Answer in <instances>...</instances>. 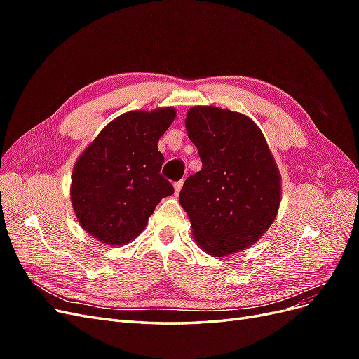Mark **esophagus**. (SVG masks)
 <instances>
[{
	"label": "esophagus",
	"instance_id": "esophagus-1",
	"mask_svg": "<svg viewBox=\"0 0 359 359\" xmlns=\"http://www.w3.org/2000/svg\"><path fill=\"white\" fill-rule=\"evenodd\" d=\"M182 184H184V181H178V182L173 184V190H175V194H178V193L181 191V189H182Z\"/></svg>",
	"mask_w": 359,
	"mask_h": 359
}]
</instances>
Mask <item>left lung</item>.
<instances>
[{"label": "left lung", "instance_id": "obj_1", "mask_svg": "<svg viewBox=\"0 0 359 359\" xmlns=\"http://www.w3.org/2000/svg\"><path fill=\"white\" fill-rule=\"evenodd\" d=\"M186 128L202 169L180 191L194 241L215 257L252 247L274 223L281 175L252 118L217 106H193Z\"/></svg>", "mask_w": 359, "mask_h": 359}]
</instances>
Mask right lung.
<instances>
[{"mask_svg": "<svg viewBox=\"0 0 359 359\" xmlns=\"http://www.w3.org/2000/svg\"><path fill=\"white\" fill-rule=\"evenodd\" d=\"M173 107L130 111L104 126L74 163L70 199L82 229L106 245H124L145 229L158 202L173 194L160 175L158 139Z\"/></svg>", "mask_w": 359, "mask_h": 359, "instance_id": "obj_1", "label": "right lung"}]
</instances>
